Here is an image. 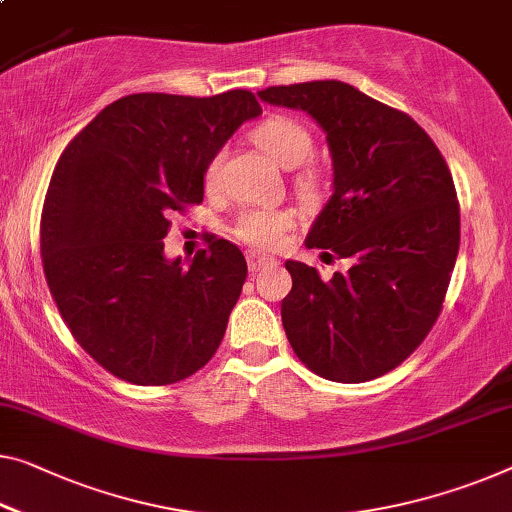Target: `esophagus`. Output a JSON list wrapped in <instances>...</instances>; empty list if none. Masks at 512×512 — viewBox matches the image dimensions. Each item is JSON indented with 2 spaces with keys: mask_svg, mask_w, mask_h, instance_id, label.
<instances>
[{
  "mask_svg": "<svg viewBox=\"0 0 512 512\" xmlns=\"http://www.w3.org/2000/svg\"><path fill=\"white\" fill-rule=\"evenodd\" d=\"M273 264H278L276 257H269V255H262V253H248V266H250V271L266 269V266H273Z\"/></svg>",
  "mask_w": 512,
  "mask_h": 512,
  "instance_id": "esophagus-1",
  "label": "esophagus"
}]
</instances>
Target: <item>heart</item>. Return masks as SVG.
<instances>
[{"label": "heart", "mask_w": 512, "mask_h": 512, "mask_svg": "<svg viewBox=\"0 0 512 512\" xmlns=\"http://www.w3.org/2000/svg\"><path fill=\"white\" fill-rule=\"evenodd\" d=\"M250 137L264 154H269L278 165L299 167L294 174V186L303 200H317L322 195L324 179L310 156L315 154V137L308 124L301 119L289 117V114H271L259 121L250 131ZM220 170H223V151L204 167V186L207 190H216L220 186ZM294 227V213L282 209H250L243 211L234 225V236L248 246L255 248H278L285 234Z\"/></svg>", "instance_id": "heart-1"}]
</instances>
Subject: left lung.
<instances>
[{
  "label": "left lung",
  "instance_id": "left-lung-1",
  "mask_svg": "<svg viewBox=\"0 0 512 512\" xmlns=\"http://www.w3.org/2000/svg\"><path fill=\"white\" fill-rule=\"evenodd\" d=\"M308 112L333 156V195L305 239L352 262L331 280L287 262L282 326L315 375L361 384L414 354L441 315L460 248V202L444 156L409 114L338 80L269 87Z\"/></svg>",
  "mask_w": 512,
  "mask_h": 512
}]
</instances>
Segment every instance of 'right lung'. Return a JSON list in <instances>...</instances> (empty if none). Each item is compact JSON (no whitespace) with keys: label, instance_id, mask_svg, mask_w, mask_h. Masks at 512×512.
<instances>
[{"label":"right lung","instance_id":"add662e5","mask_svg":"<svg viewBox=\"0 0 512 512\" xmlns=\"http://www.w3.org/2000/svg\"><path fill=\"white\" fill-rule=\"evenodd\" d=\"M253 91L131 94L68 142L41 213L50 294L78 345L117 379L167 386L223 342L246 257L211 236L190 266L167 262L170 216L204 200V167L246 119Z\"/></svg>","mask_w":512,"mask_h":512}]
</instances>
